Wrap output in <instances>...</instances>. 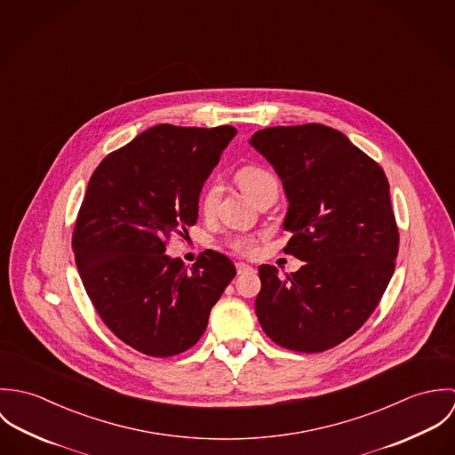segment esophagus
<instances>
[{"label":"esophagus","mask_w":455,"mask_h":455,"mask_svg":"<svg viewBox=\"0 0 455 455\" xmlns=\"http://www.w3.org/2000/svg\"><path fill=\"white\" fill-rule=\"evenodd\" d=\"M254 267L251 264H245V262H236V273L238 275H245V273H252Z\"/></svg>","instance_id":"obj_1"}]
</instances>
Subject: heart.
<instances>
[{
	"label": "heart",
	"instance_id": "obj_1",
	"mask_svg": "<svg viewBox=\"0 0 455 455\" xmlns=\"http://www.w3.org/2000/svg\"><path fill=\"white\" fill-rule=\"evenodd\" d=\"M236 180L240 184V188L243 189V193L252 197L254 201H258L260 196L264 195L266 191H269L271 188H276V180L275 177L259 166H245L242 168L238 173H236ZM219 195H220V189L217 184H208L203 197H201V210L204 213H212L213 208L217 206V201H219ZM229 247L235 249L236 252H242V254H249L252 252L254 245H256V238L251 236V235H235L228 240Z\"/></svg>",
	"mask_w": 455,
	"mask_h": 455
}]
</instances>
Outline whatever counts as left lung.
Here are the masks:
<instances>
[{
    "instance_id": "obj_1",
    "label": "left lung",
    "mask_w": 455,
    "mask_h": 455,
    "mask_svg": "<svg viewBox=\"0 0 455 455\" xmlns=\"http://www.w3.org/2000/svg\"><path fill=\"white\" fill-rule=\"evenodd\" d=\"M249 143L289 201L283 252L305 264L285 278L260 264L256 315L280 347L323 352L352 336L382 299L397 256L384 170L343 132L323 124L258 131Z\"/></svg>"
}]
</instances>
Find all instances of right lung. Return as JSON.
<instances>
[{"mask_svg":"<svg viewBox=\"0 0 455 455\" xmlns=\"http://www.w3.org/2000/svg\"><path fill=\"white\" fill-rule=\"evenodd\" d=\"M236 132L159 124L108 154L89 180L73 231L76 269L103 323L141 354L191 348L236 275L215 251L193 267L166 254L170 235L195 226L201 189Z\"/></svg>","mask_w":455,"mask_h":455,"instance_id":"right-lung-1","label":"right lung"}]
</instances>
